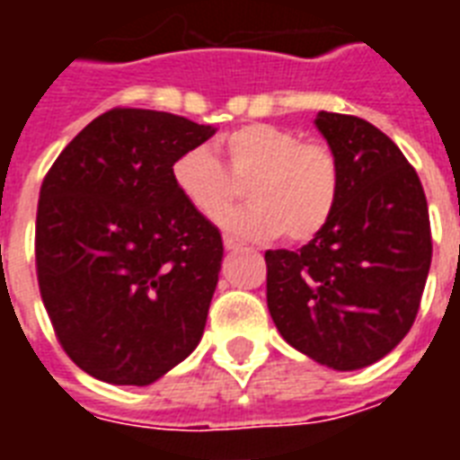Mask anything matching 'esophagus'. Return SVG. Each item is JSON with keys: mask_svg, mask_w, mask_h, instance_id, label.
Instances as JSON below:
<instances>
[{"mask_svg": "<svg viewBox=\"0 0 460 460\" xmlns=\"http://www.w3.org/2000/svg\"><path fill=\"white\" fill-rule=\"evenodd\" d=\"M241 241H238V238H231V236H224V248H226V251H238V248H241Z\"/></svg>", "mask_w": 460, "mask_h": 460, "instance_id": "1", "label": "esophagus"}]
</instances>
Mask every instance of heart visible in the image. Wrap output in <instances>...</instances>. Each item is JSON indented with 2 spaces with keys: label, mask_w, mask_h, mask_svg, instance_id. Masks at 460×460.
I'll return each instance as SVG.
<instances>
[{
  "label": "heart",
  "mask_w": 460,
  "mask_h": 460,
  "mask_svg": "<svg viewBox=\"0 0 460 460\" xmlns=\"http://www.w3.org/2000/svg\"><path fill=\"white\" fill-rule=\"evenodd\" d=\"M226 169L208 147L183 150L172 164L173 186L200 215L215 217L246 188L251 203L217 217L224 231L241 238L313 241L327 229L341 195V166L320 140L272 124H251L222 143Z\"/></svg>",
  "instance_id": "b5f03b06"
}]
</instances>
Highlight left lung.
<instances>
[{"instance_id": "8db88e82", "label": "left lung", "mask_w": 460, "mask_h": 460, "mask_svg": "<svg viewBox=\"0 0 460 460\" xmlns=\"http://www.w3.org/2000/svg\"><path fill=\"white\" fill-rule=\"evenodd\" d=\"M341 166V195L301 251H267V307L279 334L314 363L360 370L413 327L432 262L418 173L370 121L314 119Z\"/></svg>"}]
</instances>
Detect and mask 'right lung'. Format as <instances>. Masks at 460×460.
Wrapping results in <instances>:
<instances>
[{"instance_id": "1", "label": "right lung", "mask_w": 460, "mask_h": 460, "mask_svg": "<svg viewBox=\"0 0 460 460\" xmlns=\"http://www.w3.org/2000/svg\"><path fill=\"white\" fill-rule=\"evenodd\" d=\"M212 126L155 110L104 111L40 188L35 265L61 349L110 385L146 386L200 343L222 234L173 186Z\"/></svg>"}]
</instances>
